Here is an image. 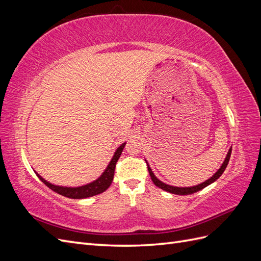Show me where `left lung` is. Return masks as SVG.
I'll use <instances>...</instances> for the list:
<instances>
[{
  "mask_svg": "<svg viewBox=\"0 0 261 261\" xmlns=\"http://www.w3.org/2000/svg\"><path fill=\"white\" fill-rule=\"evenodd\" d=\"M231 152H232V147H231L230 149H228L227 154H226V156H225V159H224L222 165H221L220 169H219L210 178H208L207 180H204L203 183H200V184L195 185V186H191V187H177V186H172V185L163 183L162 180H160L159 178H158V177L154 175V173L152 172L151 168H150V165H149V163H148L147 160H146V162H147V165H148V171H149L150 177H151V179H152V181H153V184H154L155 186H158L159 188L163 189V191H165V192L171 193V194H174V195H191V194H194V193H196V192H199V191H201L202 188L207 187L208 185L212 184L213 181H216L221 175L223 174L224 170H225L226 167H227L228 160H230Z\"/></svg>",
  "mask_w": 261,
  "mask_h": 261,
  "instance_id": "obj_1",
  "label": "left lung"
}]
</instances>
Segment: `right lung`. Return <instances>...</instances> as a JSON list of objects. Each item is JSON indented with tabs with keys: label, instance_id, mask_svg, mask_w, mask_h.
I'll list each match as a JSON object with an SVG mask.
<instances>
[{
	"label": "right lung",
	"instance_id": "add662e5",
	"mask_svg": "<svg viewBox=\"0 0 261 261\" xmlns=\"http://www.w3.org/2000/svg\"><path fill=\"white\" fill-rule=\"evenodd\" d=\"M125 145H126V141L125 143H123L121 146L117 147L111 161L109 162L108 167L106 168V170L103 172H102V174L97 179L90 181V183H88V184H85L82 186H74V187L60 186V185H55V184L50 183V181H48V180H45L41 175H39L37 172H36V174L46 186L51 188L52 191H54L55 193H58L62 196H65V197H68V198H73V199L88 198V197L96 196V195H99L101 193L106 192L107 189L110 187V185L112 184L113 177H114L115 165H116L117 160L120 159Z\"/></svg>",
	"mask_w": 261,
	"mask_h": 261
}]
</instances>
